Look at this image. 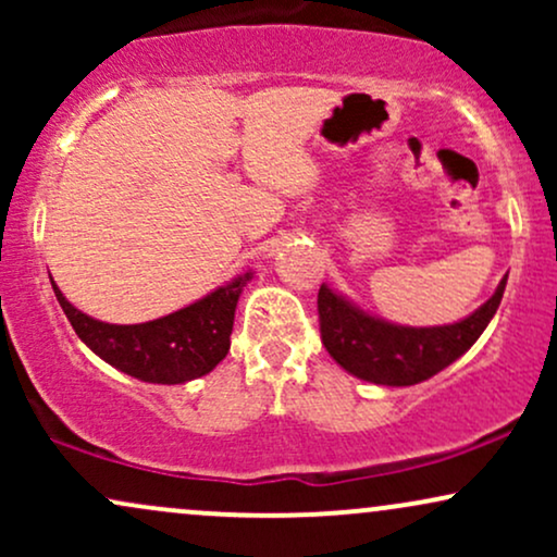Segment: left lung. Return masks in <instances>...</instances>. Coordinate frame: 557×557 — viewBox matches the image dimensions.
<instances>
[{
	"label": "left lung",
	"mask_w": 557,
	"mask_h": 557,
	"mask_svg": "<svg viewBox=\"0 0 557 557\" xmlns=\"http://www.w3.org/2000/svg\"><path fill=\"white\" fill-rule=\"evenodd\" d=\"M505 280L474 314L443 327H403L385 322L337 296L327 285L319 287V330L327 354L345 372L387 387H408L430 380L479 341L503 300Z\"/></svg>",
	"instance_id": "1"
}]
</instances>
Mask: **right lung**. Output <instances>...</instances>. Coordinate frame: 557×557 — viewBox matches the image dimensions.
Here are the masks:
<instances>
[{
  "mask_svg": "<svg viewBox=\"0 0 557 557\" xmlns=\"http://www.w3.org/2000/svg\"><path fill=\"white\" fill-rule=\"evenodd\" d=\"M253 272L216 287L196 304L144 324H110L83 314L54 285L62 311L99 359L154 385H181L209 374L227 356L235 306Z\"/></svg>",
  "mask_w": 557,
  "mask_h": 557,
  "instance_id": "add662e5",
  "label": "right lung"
}]
</instances>
